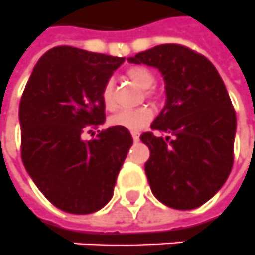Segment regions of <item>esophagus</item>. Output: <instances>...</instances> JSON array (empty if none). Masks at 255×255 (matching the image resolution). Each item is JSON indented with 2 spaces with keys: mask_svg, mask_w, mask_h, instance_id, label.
Masks as SVG:
<instances>
[{
  "mask_svg": "<svg viewBox=\"0 0 255 255\" xmlns=\"http://www.w3.org/2000/svg\"><path fill=\"white\" fill-rule=\"evenodd\" d=\"M131 137H133V140H134V141H139L140 133L139 131H131Z\"/></svg>",
  "mask_w": 255,
  "mask_h": 255,
  "instance_id": "34e87169",
  "label": "esophagus"
}]
</instances>
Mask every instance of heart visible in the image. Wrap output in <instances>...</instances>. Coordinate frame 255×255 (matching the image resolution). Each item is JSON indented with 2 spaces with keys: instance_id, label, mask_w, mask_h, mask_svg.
<instances>
[{
  "instance_id": "1",
  "label": "heart",
  "mask_w": 255,
  "mask_h": 255,
  "mask_svg": "<svg viewBox=\"0 0 255 255\" xmlns=\"http://www.w3.org/2000/svg\"><path fill=\"white\" fill-rule=\"evenodd\" d=\"M126 76L130 78L133 83H136L139 87L146 90V97L147 98H154L155 92L153 91V85L155 84L154 74L146 67L140 66H133L128 68ZM101 100L107 109H114L115 108V85L112 80H108L104 84L102 91H101ZM153 119V112L148 107H139L134 109H122L116 112L115 115L111 116L109 122L112 126H119L125 128L130 131H139L144 129Z\"/></svg>"
}]
</instances>
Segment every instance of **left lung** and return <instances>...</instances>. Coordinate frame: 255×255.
<instances>
[{
	"label": "left lung",
	"mask_w": 255,
	"mask_h": 255,
	"mask_svg": "<svg viewBox=\"0 0 255 255\" xmlns=\"http://www.w3.org/2000/svg\"><path fill=\"white\" fill-rule=\"evenodd\" d=\"M160 70L167 101L140 140L151 192L164 205L199 208L226 182L233 167L236 112L223 80L205 56L182 44H160L129 57Z\"/></svg>",
	"instance_id": "obj_1"
}]
</instances>
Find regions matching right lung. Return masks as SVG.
I'll return each instance as SVG.
<instances>
[{"label":"right lung","instance_id":"right-lung-1","mask_svg":"<svg viewBox=\"0 0 255 255\" xmlns=\"http://www.w3.org/2000/svg\"><path fill=\"white\" fill-rule=\"evenodd\" d=\"M124 61L125 57L57 46L36 63L22 94L23 165L39 191L67 213H92L111 201L133 144L129 130L119 126L84 140L88 129L105 122L101 91Z\"/></svg>","mask_w":255,"mask_h":255}]
</instances>
